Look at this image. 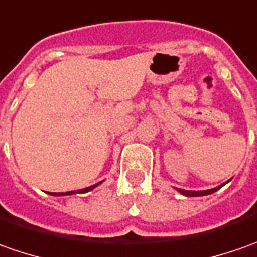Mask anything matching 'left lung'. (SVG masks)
<instances>
[{
    "label": "left lung",
    "mask_w": 257,
    "mask_h": 257,
    "mask_svg": "<svg viewBox=\"0 0 257 257\" xmlns=\"http://www.w3.org/2000/svg\"><path fill=\"white\" fill-rule=\"evenodd\" d=\"M229 182V181H227ZM225 182V183H227ZM223 183V185H225ZM223 185H220V186H217V188H213V189H208V190H185V189H176L179 193L182 195H185V196H206V195H210V193H213V192H216L219 190Z\"/></svg>",
    "instance_id": "obj_1"
}]
</instances>
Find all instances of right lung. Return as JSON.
<instances>
[{"instance_id": "1", "label": "right lung", "mask_w": 257, "mask_h": 257, "mask_svg": "<svg viewBox=\"0 0 257 257\" xmlns=\"http://www.w3.org/2000/svg\"><path fill=\"white\" fill-rule=\"evenodd\" d=\"M99 183H102V182H99ZM99 183H96V185H92V186H88V188H85V189H81L78 190V192H75V190H71V192H67V193H54V196H62V195H74V193H86V192H89V190L95 189Z\"/></svg>"}]
</instances>
